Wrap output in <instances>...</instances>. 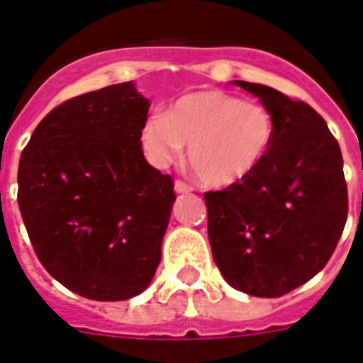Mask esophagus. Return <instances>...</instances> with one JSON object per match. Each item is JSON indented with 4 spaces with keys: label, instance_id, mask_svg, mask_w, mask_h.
Here are the masks:
<instances>
[{
    "label": "esophagus",
    "instance_id": "34e87169",
    "mask_svg": "<svg viewBox=\"0 0 363 363\" xmlns=\"http://www.w3.org/2000/svg\"><path fill=\"white\" fill-rule=\"evenodd\" d=\"M191 190H194V188H191L188 182L181 181V179H179V181H175V191H177V194H190Z\"/></svg>",
    "mask_w": 363,
    "mask_h": 363
}]
</instances>
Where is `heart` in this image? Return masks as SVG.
<instances>
[{"instance_id":"1","label":"heart","mask_w":363,"mask_h":363,"mask_svg":"<svg viewBox=\"0 0 363 363\" xmlns=\"http://www.w3.org/2000/svg\"><path fill=\"white\" fill-rule=\"evenodd\" d=\"M140 140L145 157L166 167L182 155L201 182L227 188L257 172L275 142V120L260 103L243 101L221 90H199L181 96L164 114L144 121Z\"/></svg>"}]
</instances>
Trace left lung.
Instances as JSON below:
<instances>
[{"instance_id": "1", "label": "left lung", "mask_w": 363, "mask_h": 363, "mask_svg": "<svg viewBox=\"0 0 363 363\" xmlns=\"http://www.w3.org/2000/svg\"><path fill=\"white\" fill-rule=\"evenodd\" d=\"M234 84L260 97L275 142L252 175L206 191L208 240L228 284L273 299L318 275L340 242L349 210L343 157L308 103L266 84Z\"/></svg>"}]
</instances>
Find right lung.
Instances as JSON below:
<instances>
[{
    "mask_svg": "<svg viewBox=\"0 0 363 363\" xmlns=\"http://www.w3.org/2000/svg\"><path fill=\"white\" fill-rule=\"evenodd\" d=\"M135 84L72 97L38 123L18 166V206L36 257L92 301L142 294L160 264L173 179L149 166Z\"/></svg>",
    "mask_w": 363,
    "mask_h": 363,
    "instance_id": "add662e5",
    "label": "right lung"
}]
</instances>
